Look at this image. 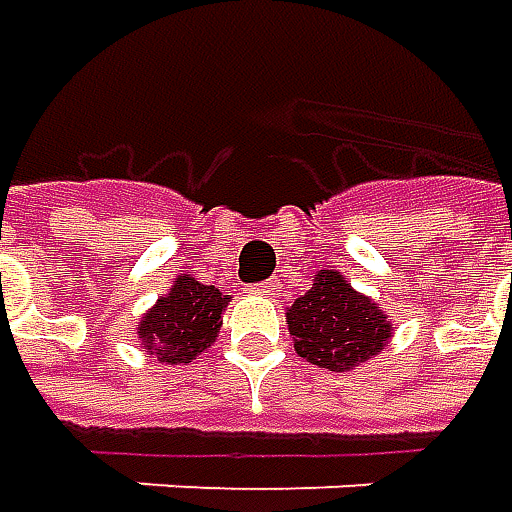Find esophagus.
I'll list each match as a JSON object with an SVG mask.
<instances>
[{
	"instance_id": "34e87169",
	"label": "esophagus",
	"mask_w": 512,
	"mask_h": 512,
	"mask_svg": "<svg viewBox=\"0 0 512 512\" xmlns=\"http://www.w3.org/2000/svg\"><path fill=\"white\" fill-rule=\"evenodd\" d=\"M250 293H259V296H279V281H264V284H250Z\"/></svg>"
}]
</instances>
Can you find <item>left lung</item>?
<instances>
[{
  "mask_svg": "<svg viewBox=\"0 0 512 512\" xmlns=\"http://www.w3.org/2000/svg\"><path fill=\"white\" fill-rule=\"evenodd\" d=\"M287 327L298 355L329 372L355 369L392 338V321L372 298L355 293L338 270L315 276L310 290L293 301Z\"/></svg>",
  "mask_w": 512,
  "mask_h": 512,
  "instance_id": "1",
  "label": "left lung"
}]
</instances>
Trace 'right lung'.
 I'll use <instances>...</instances> for the list:
<instances>
[{
	"label": "right lung",
	"mask_w": 512,
	"mask_h": 512,
	"mask_svg": "<svg viewBox=\"0 0 512 512\" xmlns=\"http://www.w3.org/2000/svg\"><path fill=\"white\" fill-rule=\"evenodd\" d=\"M225 307L228 296H222L214 284H200L183 273L168 296L157 298L143 315L137 327L143 346L163 363H191L214 344Z\"/></svg>",
	"instance_id": "1"
}]
</instances>
